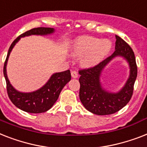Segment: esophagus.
Here are the masks:
<instances>
[{
	"label": "esophagus",
	"mask_w": 147,
	"mask_h": 147,
	"mask_svg": "<svg viewBox=\"0 0 147 147\" xmlns=\"http://www.w3.org/2000/svg\"><path fill=\"white\" fill-rule=\"evenodd\" d=\"M71 77H72L73 78H77V77H78V74H77V72L76 70H72V71H71Z\"/></svg>",
	"instance_id": "34e87169"
}]
</instances>
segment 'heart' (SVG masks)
Listing matches in <instances>:
<instances>
[{
  "instance_id": "1",
  "label": "heart",
  "mask_w": 147,
  "mask_h": 147,
  "mask_svg": "<svg viewBox=\"0 0 147 147\" xmlns=\"http://www.w3.org/2000/svg\"><path fill=\"white\" fill-rule=\"evenodd\" d=\"M111 42L109 39L100 40L92 36H83L73 43L71 55L76 58L83 56L81 64L85 67H91L103 61L111 51Z\"/></svg>"
}]
</instances>
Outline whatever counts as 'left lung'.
I'll return each mask as SVG.
<instances>
[{
  "instance_id": "obj_1",
  "label": "left lung",
  "mask_w": 147,
  "mask_h": 147,
  "mask_svg": "<svg viewBox=\"0 0 147 147\" xmlns=\"http://www.w3.org/2000/svg\"><path fill=\"white\" fill-rule=\"evenodd\" d=\"M115 51L93 67L79 71L80 99L88 111L98 115H111L124 108L131 100L137 76L134 53L131 47L118 36H115ZM116 57L126 60L130 67V75L125 86L117 93L109 92L101 85L100 77L104 68Z\"/></svg>"
}]
</instances>
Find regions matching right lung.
Segmentation results:
<instances>
[{
  "instance_id": "right-lung-1",
  "label": "right lung",
  "mask_w": 147,
  "mask_h": 147,
  "mask_svg": "<svg viewBox=\"0 0 147 147\" xmlns=\"http://www.w3.org/2000/svg\"><path fill=\"white\" fill-rule=\"evenodd\" d=\"M54 32H55V29L53 28L38 27V28L32 29L18 36L13 42L8 50L7 56L3 66V75L7 83V91L8 96L15 106L26 112L36 114L42 113L51 109L55 102L57 100L62 89L71 79L70 71V70H67L63 72L55 73L51 75L48 82L40 89L31 92H22L16 90L10 84L8 79L7 74V64L8 58L12 49L20 39V38L32 36V35L47 36Z\"/></svg>"
}]
</instances>
